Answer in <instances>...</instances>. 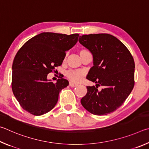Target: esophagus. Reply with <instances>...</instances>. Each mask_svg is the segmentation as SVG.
<instances>
[{"label":"esophagus","mask_w":149,"mask_h":149,"mask_svg":"<svg viewBox=\"0 0 149 149\" xmlns=\"http://www.w3.org/2000/svg\"><path fill=\"white\" fill-rule=\"evenodd\" d=\"M69 86H70V87L74 88V87L77 86L78 84H77V83H74V82H69Z\"/></svg>","instance_id":"obj_1"}]
</instances>
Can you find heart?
Masks as SVG:
<instances>
[{"mask_svg":"<svg viewBox=\"0 0 149 149\" xmlns=\"http://www.w3.org/2000/svg\"><path fill=\"white\" fill-rule=\"evenodd\" d=\"M89 52L88 49L82 48L79 50L80 56L86 52ZM85 75V72L82 70H70L66 72V76L70 81L73 82H79L81 81Z\"/></svg>","mask_w":149,"mask_h":149,"instance_id":"obj_1","label":"heart"}]
</instances>
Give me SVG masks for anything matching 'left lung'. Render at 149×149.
Segmentation results:
<instances>
[{
    "mask_svg": "<svg viewBox=\"0 0 149 149\" xmlns=\"http://www.w3.org/2000/svg\"><path fill=\"white\" fill-rule=\"evenodd\" d=\"M79 42L93 55V66L86 77L96 83L87 86L82 105L95 115H107L124 103L134 86L135 63L126 46L109 34L80 36ZM97 85H103L100 92Z\"/></svg>",
    "mask_w": 149,
    "mask_h": 149,
    "instance_id": "1",
    "label": "left lung"
}]
</instances>
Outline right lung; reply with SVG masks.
<instances>
[{
    "label": "right lung",
    "mask_w": 149,
    "mask_h": 149,
    "mask_svg": "<svg viewBox=\"0 0 149 149\" xmlns=\"http://www.w3.org/2000/svg\"><path fill=\"white\" fill-rule=\"evenodd\" d=\"M79 36V34L42 33L18 50L12 65V88L25 111L40 116L56 106L59 92L69 82L61 78L54 83L47 76L62 64L65 52L76 44Z\"/></svg>",
    "instance_id": "right-lung-1"
}]
</instances>
